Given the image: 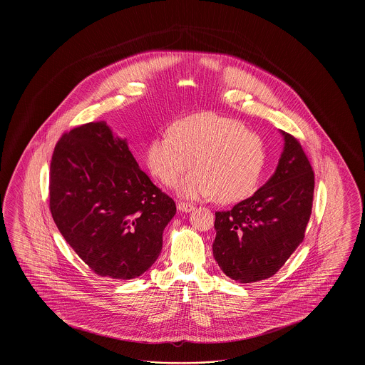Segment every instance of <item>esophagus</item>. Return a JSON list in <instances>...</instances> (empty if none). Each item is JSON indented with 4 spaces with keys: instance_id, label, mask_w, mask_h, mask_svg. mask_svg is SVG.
Wrapping results in <instances>:
<instances>
[{
    "instance_id": "obj_1",
    "label": "esophagus",
    "mask_w": 365,
    "mask_h": 365,
    "mask_svg": "<svg viewBox=\"0 0 365 365\" xmlns=\"http://www.w3.org/2000/svg\"><path fill=\"white\" fill-rule=\"evenodd\" d=\"M178 209L180 210V212H191L192 209H194V205H191L189 202H178Z\"/></svg>"
}]
</instances>
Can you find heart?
I'll list each match as a JSON object with an SVG mask.
<instances>
[{
	"label": "heart",
	"instance_id": "b5f03b06",
	"mask_svg": "<svg viewBox=\"0 0 365 365\" xmlns=\"http://www.w3.org/2000/svg\"><path fill=\"white\" fill-rule=\"evenodd\" d=\"M150 173L175 186L192 167L178 192L185 198L210 197L222 204L242 201L257 190L267 165L264 140L242 123L212 112L174 123L171 135L152 139L146 149Z\"/></svg>",
	"mask_w": 365,
	"mask_h": 365
}]
</instances>
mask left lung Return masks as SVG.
I'll return each mask as SVG.
<instances>
[{
  "label": "left lung",
  "instance_id": "8db88e82",
  "mask_svg": "<svg viewBox=\"0 0 365 365\" xmlns=\"http://www.w3.org/2000/svg\"><path fill=\"white\" fill-rule=\"evenodd\" d=\"M280 134L284 146L274 175L252 197L215 213L213 257L240 283L275 275L302 242L311 217V163L293 135Z\"/></svg>",
  "mask_w": 365,
  "mask_h": 365
}]
</instances>
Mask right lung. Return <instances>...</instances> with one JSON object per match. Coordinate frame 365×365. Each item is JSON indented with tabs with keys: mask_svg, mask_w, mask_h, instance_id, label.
<instances>
[{
	"mask_svg": "<svg viewBox=\"0 0 365 365\" xmlns=\"http://www.w3.org/2000/svg\"><path fill=\"white\" fill-rule=\"evenodd\" d=\"M51 212L64 240L100 277L134 279L163 249L174 200L139 168L127 140L105 122L83 124L57 142Z\"/></svg>",
	"mask_w": 365,
	"mask_h": 365,
	"instance_id": "obj_1",
	"label": "right lung"
}]
</instances>
